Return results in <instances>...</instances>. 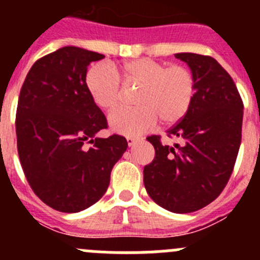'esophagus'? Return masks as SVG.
<instances>
[{
    "instance_id": "esophagus-1",
    "label": "esophagus",
    "mask_w": 260,
    "mask_h": 260,
    "mask_svg": "<svg viewBox=\"0 0 260 260\" xmlns=\"http://www.w3.org/2000/svg\"><path fill=\"white\" fill-rule=\"evenodd\" d=\"M137 138H133V137H127V143H128V146H133L135 145L136 142H137Z\"/></svg>"
}]
</instances>
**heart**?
I'll return each instance as SVG.
<instances>
[{"mask_svg":"<svg viewBox=\"0 0 260 260\" xmlns=\"http://www.w3.org/2000/svg\"><path fill=\"white\" fill-rule=\"evenodd\" d=\"M125 83L138 84L133 108H118L109 114L112 129L125 136H140L158 122L174 124L187 113L193 94L195 78L187 68L149 57L127 60L119 67ZM85 85L99 108L111 111L120 101L117 73L108 64L94 65L86 73Z\"/></svg>","mask_w":260,"mask_h":260,"instance_id":"heart-1","label":"heart"}]
</instances>
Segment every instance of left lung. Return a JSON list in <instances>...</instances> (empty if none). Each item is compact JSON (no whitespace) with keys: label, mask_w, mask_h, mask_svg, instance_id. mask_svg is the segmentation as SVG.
Segmentation results:
<instances>
[{"label":"left lung","mask_w":260,"mask_h":260,"mask_svg":"<svg viewBox=\"0 0 260 260\" xmlns=\"http://www.w3.org/2000/svg\"><path fill=\"white\" fill-rule=\"evenodd\" d=\"M175 56L191 69L195 94L187 113L167 131L181 145H162L159 136L147 138L156 153L143 169V182L157 205L186 214L205 208L226 186L242 142L244 106L234 80L214 57Z\"/></svg>","instance_id":"left-lung-1"}]
</instances>
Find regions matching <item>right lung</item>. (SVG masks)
I'll return each mask as SVG.
<instances>
[{
	"label": "right lung",
	"instance_id": "obj_1",
	"mask_svg": "<svg viewBox=\"0 0 260 260\" xmlns=\"http://www.w3.org/2000/svg\"><path fill=\"white\" fill-rule=\"evenodd\" d=\"M104 55L65 46L39 59L26 75L16 112L17 151L39 199L61 212H79L106 193L127 140L95 137L107 118L85 85L91 61ZM93 145L89 149L85 142Z\"/></svg>",
	"mask_w": 260,
	"mask_h": 260
}]
</instances>
